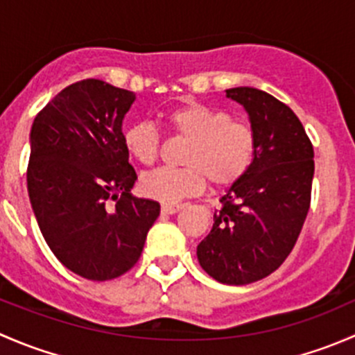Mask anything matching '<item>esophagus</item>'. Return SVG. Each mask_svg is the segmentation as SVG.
I'll return each mask as SVG.
<instances>
[{
    "mask_svg": "<svg viewBox=\"0 0 355 355\" xmlns=\"http://www.w3.org/2000/svg\"><path fill=\"white\" fill-rule=\"evenodd\" d=\"M182 209V204H161V211L164 214H175Z\"/></svg>",
    "mask_w": 355,
    "mask_h": 355,
    "instance_id": "esophagus-1",
    "label": "esophagus"
}]
</instances>
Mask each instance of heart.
Segmentation results:
<instances>
[{"label":"heart","instance_id":"1","mask_svg":"<svg viewBox=\"0 0 355 355\" xmlns=\"http://www.w3.org/2000/svg\"><path fill=\"white\" fill-rule=\"evenodd\" d=\"M175 137L187 141L182 151L184 168H163L142 177L141 189L149 198L175 204L198 196L209 178L214 187L237 184L252 166L257 153L256 130L249 121L235 120L225 110L185 103L164 116ZM127 153L137 163L153 166L159 156L161 137L148 121H134L121 134Z\"/></svg>","mask_w":355,"mask_h":355}]
</instances>
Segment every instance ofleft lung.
Wrapping results in <instances>:
<instances>
[{"mask_svg":"<svg viewBox=\"0 0 355 355\" xmlns=\"http://www.w3.org/2000/svg\"><path fill=\"white\" fill-rule=\"evenodd\" d=\"M227 96L249 113L257 153L220 199L198 259L214 280L247 285L278 270L299 239L311 206L314 149L285 103L252 87L228 89Z\"/></svg>","mask_w":355,"mask_h":355,"instance_id":"left-lung-1","label":"left lung"}]
</instances>
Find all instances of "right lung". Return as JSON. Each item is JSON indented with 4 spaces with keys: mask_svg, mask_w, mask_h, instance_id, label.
<instances>
[{
    "mask_svg": "<svg viewBox=\"0 0 355 355\" xmlns=\"http://www.w3.org/2000/svg\"><path fill=\"white\" fill-rule=\"evenodd\" d=\"M135 94L98 78L68 85L35 116L27 189L41 234L60 263L94 282L141 257L159 202L130 194L137 180L121 141Z\"/></svg>",
    "mask_w": 355,
    "mask_h": 355,
    "instance_id": "right-lung-1",
    "label": "right lung"
}]
</instances>
